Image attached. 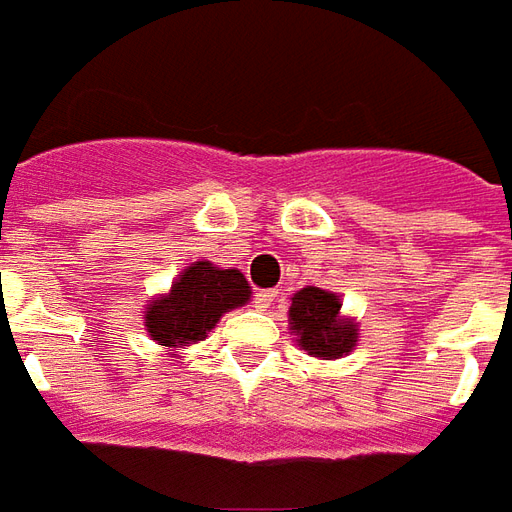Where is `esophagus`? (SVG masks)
<instances>
[{
  "mask_svg": "<svg viewBox=\"0 0 512 512\" xmlns=\"http://www.w3.org/2000/svg\"><path fill=\"white\" fill-rule=\"evenodd\" d=\"M275 297H278L275 289H259V292L253 295V303H256V308H270L275 303Z\"/></svg>",
  "mask_w": 512,
  "mask_h": 512,
  "instance_id": "1",
  "label": "esophagus"
}]
</instances>
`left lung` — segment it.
Masks as SVG:
<instances>
[{
    "label": "left lung",
    "mask_w": 512,
    "mask_h": 512,
    "mask_svg": "<svg viewBox=\"0 0 512 512\" xmlns=\"http://www.w3.org/2000/svg\"><path fill=\"white\" fill-rule=\"evenodd\" d=\"M339 308H342V300L317 286L300 289L292 297L289 325L308 355L331 361V358H339L353 350L355 339H358L355 325L339 320Z\"/></svg>",
    "instance_id": "left-lung-1"
}]
</instances>
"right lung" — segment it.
<instances>
[{
  "label": "right lung",
  "mask_w": 512,
  "mask_h": 512,
  "mask_svg": "<svg viewBox=\"0 0 512 512\" xmlns=\"http://www.w3.org/2000/svg\"><path fill=\"white\" fill-rule=\"evenodd\" d=\"M250 286L239 270H220L209 262H195L179 275L165 297L146 311V331L165 347L204 342L228 308L242 306Z\"/></svg>",
  "instance_id": "1"
}]
</instances>
